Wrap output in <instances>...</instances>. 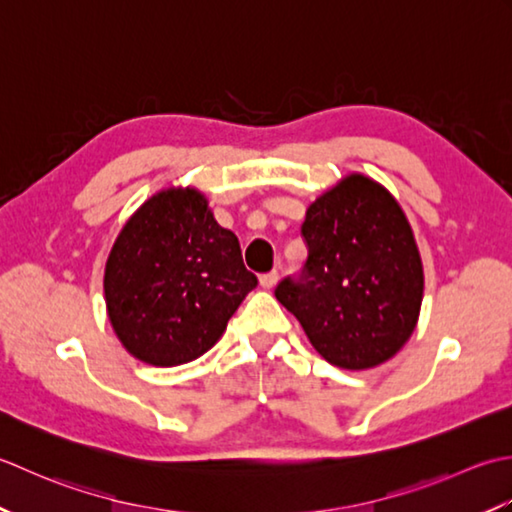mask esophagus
Listing matches in <instances>:
<instances>
[{"mask_svg": "<svg viewBox=\"0 0 512 512\" xmlns=\"http://www.w3.org/2000/svg\"><path fill=\"white\" fill-rule=\"evenodd\" d=\"M278 283V271H269V274L260 276V287L263 289H274Z\"/></svg>", "mask_w": 512, "mask_h": 512, "instance_id": "1", "label": "esophagus"}]
</instances>
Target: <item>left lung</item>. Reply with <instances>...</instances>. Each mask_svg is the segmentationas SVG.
Here are the masks:
<instances>
[{"instance_id":"1","label":"left lung","mask_w":512,"mask_h":512,"mask_svg":"<svg viewBox=\"0 0 512 512\" xmlns=\"http://www.w3.org/2000/svg\"><path fill=\"white\" fill-rule=\"evenodd\" d=\"M302 278L276 287L322 358L362 371L391 360L415 331L424 269L395 196L353 172L307 207Z\"/></svg>"}]
</instances>
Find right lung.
Here are the masks:
<instances>
[{"label":"right lung","mask_w":512,"mask_h":512,"mask_svg":"<svg viewBox=\"0 0 512 512\" xmlns=\"http://www.w3.org/2000/svg\"><path fill=\"white\" fill-rule=\"evenodd\" d=\"M256 285L236 234L190 185L152 194L121 227L103 271L114 333L152 367H179L210 351Z\"/></svg>","instance_id":"1"}]
</instances>
